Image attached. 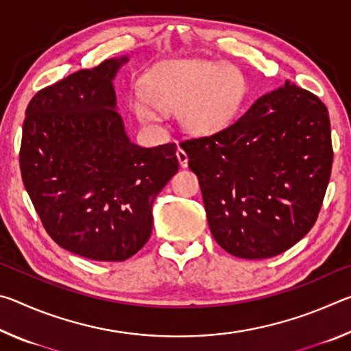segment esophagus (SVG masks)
Returning <instances> with one entry per match:
<instances>
[{
    "label": "esophagus",
    "mask_w": 351,
    "mask_h": 351,
    "mask_svg": "<svg viewBox=\"0 0 351 351\" xmlns=\"http://www.w3.org/2000/svg\"><path fill=\"white\" fill-rule=\"evenodd\" d=\"M176 156H178V161H180V164H181V167H187L189 156H187V153L184 152L181 147L178 148V152H176Z\"/></svg>",
    "instance_id": "34e87169"
}]
</instances>
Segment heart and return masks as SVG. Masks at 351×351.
Returning a JSON list of instances; mask_svg holds the SVG:
<instances>
[{"instance_id": "heart-1", "label": "heart", "mask_w": 351, "mask_h": 351, "mask_svg": "<svg viewBox=\"0 0 351 351\" xmlns=\"http://www.w3.org/2000/svg\"><path fill=\"white\" fill-rule=\"evenodd\" d=\"M243 96L245 80L237 68L181 60L154 71L145 93L136 97V112L147 123L158 122L154 108L180 112L189 132L210 134L229 125Z\"/></svg>"}]
</instances>
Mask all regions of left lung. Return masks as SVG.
Instances as JSON below:
<instances>
[{
  "label": "left lung",
  "instance_id": "left-lung-1",
  "mask_svg": "<svg viewBox=\"0 0 351 351\" xmlns=\"http://www.w3.org/2000/svg\"><path fill=\"white\" fill-rule=\"evenodd\" d=\"M213 239L240 258H269L304 239L328 186L332 145L322 100L289 80L219 132L181 142Z\"/></svg>",
  "mask_w": 351,
  "mask_h": 351
}]
</instances>
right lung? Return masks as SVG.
<instances>
[{
  "label": "right lung",
  "mask_w": 351,
  "mask_h": 351,
  "mask_svg": "<svg viewBox=\"0 0 351 351\" xmlns=\"http://www.w3.org/2000/svg\"><path fill=\"white\" fill-rule=\"evenodd\" d=\"M128 57L80 69L31 99L20 169L46 232L66 251L123 261L153 228L152 206L180 162L176 144H133L112 88Z\"/></svg>",
  "instance_id": "1"
}]
</instances>
